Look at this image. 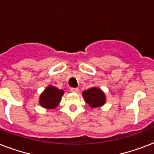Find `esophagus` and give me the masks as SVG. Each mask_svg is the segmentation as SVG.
Returning a JSON list of instances; mask_svg holds the SVG:
<instances>
[{
  "label": "esophagus",
  "instance_id": "obj_1",
  "mask_svg": "<svg viewBox=\"0 0 154 154\" xmlns=\"http://www.w3.org/2000/svg\"><path fill=\"white\" fill-rule=\"evenodd\" d=\"M70 91L72 92V93H78L79 92V89L78 88H71Z\"/></svg>",
  "mask_w": 154,
  "mask_h": 154
}]
</instances>
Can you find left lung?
I'll list each match as a JSON object with an SVG mask.
<instances>
[{"label":"left lung","instance_id":"8db88e82","mask_svg":"<svg viewBox=\"0 0 154 154\" xmlns=\"http://www.w3.org/2000/svg\"><path fill=\"white\" fill-rule=\"evenodd\" d=\"M85 102L91 108H98L105 105L106 102V97L105 93L100 88L94 86L85 90L82 93Z\"/></svg>","mask_w":154,"mask_h":154}]
</instances>
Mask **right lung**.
<instances>
[{"label":"right lung","instance_id":"1","mask_svg":"<svg viewBox=\"0 0 154 154\" xmlns=\"http://www.w3.org/2000/svg\"><path fill=\"white\" fill-rule=\"evenodd\" d=\"M64 93L62 89H58L57 87L49 85L40 95L39 105L45 109H55L59 105Z\"/></svg>","mask_w":154,"mask_h":154}]
</instances>
